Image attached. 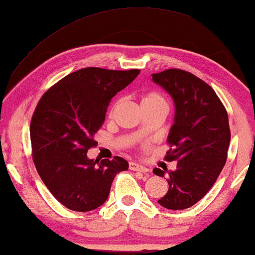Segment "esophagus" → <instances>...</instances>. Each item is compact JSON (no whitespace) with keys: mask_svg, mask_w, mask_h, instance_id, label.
<instances>
[{"mask_svg":"<svg viewBox=\"0 0 255 255\" xmlns=\"http://www.w3.org/2000/svg\"><path fill=\"white\" fill-rule=\"evenodd\" d=\"M128 168L131 170H134V172H141V173H147L149 172V169L147 167L140 165V163H137V162H130L128 163Z\"/></svg>","mask_w":255,"mask_h":255,"instance_id":"esophagus-1","label":"esophagus"}]
</instances>
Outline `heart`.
Wrapping results in <instances>:
<instances>
[{
    "label": "heart",
    "instance_id": "b5f03b06",
    "mask_svg": "<svg viewBox=\"0 0 255 255\" xmlns=\"http://www.w3.org/2000/svg\"><path fill=\"white\" fill-rule=\"evenodd\" d=\"M142 104H166L161 95L156 93H147L142 97Z\"/></svg>",
    "mask_w": 255,
    "mask_h": 255
}]
</instances>
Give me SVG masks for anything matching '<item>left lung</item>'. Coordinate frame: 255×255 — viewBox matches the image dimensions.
Listing matches in <instances>:
<instances>
[{"label": "left lung", "mask_w": 255, "mask_h": 255, "mask_svg": "<svg viewBox=\"0 0 255 255\" xmlns=\"http://www.w3.org/2000/svg\"><path fill=\"white\" fill-rule=\"evenodd\" d=\"M152 81L169 94L175 109L167 137L174 148L167 160L177 165L174 170L153 169L168 177V191L158 203L183 210L205 196L225 165L231 139L228 113L214 89L191 73L167 69L153 74Z\"/></svg>", "instance_id": "8db88e82"}]
</instances>
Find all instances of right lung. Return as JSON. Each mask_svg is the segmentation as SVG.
<instances>
[{"mask_svg": "<svg viewBox=\"0 0 255 255\" xmlns=\"http://www.w3.org/2000/svg\"><path fill=\"white\" fill-rule=\"evenodd\" d=\"M140 71L88 67L71 73L41 96L30 125L33 162L51 194L73 211H92L109 196L128 163L121 156L99 162L87 152L106 120L111 99Z\"/></svg>", "mask_w": 255, "mask_h": 255, "instance_id": "add662e5", "label": "right lung"}]
</instances>
